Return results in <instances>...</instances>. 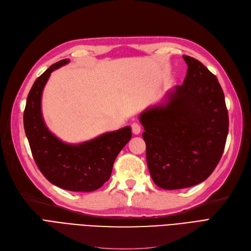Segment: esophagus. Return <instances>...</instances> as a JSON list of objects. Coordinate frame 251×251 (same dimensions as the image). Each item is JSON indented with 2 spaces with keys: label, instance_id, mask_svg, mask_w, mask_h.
<instances>
[{
  "label": "esophagus",
  "instance_id": "34e87169",
  "mask_svg": "<svg viewBox=\"0 0 251 251\" xmlns=\"http://www.w3.org/2000/svg\"><path fill=\"white\" fill-rule=\"evenodd\" d=\"M131 129H132V132H133L134 134H140V133H141V130H142V127H141L140 124L134 122V123L131 124Z\"/></svg>",
  "mask_w": 251,
  "mask_h": 251
}]
</instances>
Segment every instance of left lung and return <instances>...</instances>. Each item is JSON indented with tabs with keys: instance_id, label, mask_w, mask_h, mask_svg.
I'll return each instance as SVG.
<instances>
[{
	"instance_id": "1",
	"label": "left lung",
	"mask_w": 251,
	"mask_h": 251,
	"mask_svg": "<svg viewBox=\"0 0 251 251\" xmlns=\"http://www.w3.org/2000/svg\"><path fill=\"white\" fill-rule=\"evenodd\" d=\"M183 58L188 66L183 85L170 93L166 103L140 116L151 177L169 190L205 181L221 158L228 133L218 79L197 59Z\"/></svg>"
}]
</instances>
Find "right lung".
<instances>
[{
    "instance_id": "add662e5",
    "label": "right lung",
    "mask_w": 251,
    "mask_h": 251,
    "mask_svg": "<svg viewBox=\"0 0 251 251\" xmlns=\"http://www.w3.org/2000/svg\"><path fill=\"white\" fill-rule=\"evenodd\" d=\"M67 63L69 60L64 59L51 65L35 80L24 111L25 132L34 160L46 179L65 190L88 192L100 188L109 179L116 157L132 133L126 126L94 140L69 145L49 130L41 114L42 91L50 73Z\"/></svg>"
}]
</instances>
